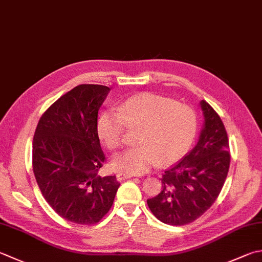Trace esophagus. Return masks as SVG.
<instances>
[{
    "mask_svg": "<svg viewBox=\"0 0 262 262\" xmlns=\"http://www.w3.org/2000/svg\"><path fill=\"white\" fill-rule=\"evenodd\" d=\"M133 175H130V173H126V172H118L117 173V179L119 182H122L125 181V179H128V178H132Z\"/></svg>",
    "mask_w": 262,
    "mask_h": 262,
    "instance_id": "esophagus-1",
    "label": "esophagus"
}]
</instances>
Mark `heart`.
Returning <instances> with one entry per match:
<instances>
[{
  "label": "heart",
  "mask_w": 262,
  "mask_h": 262,
  "mask_svg": "<svg viewBox=\"0 0 262 262\" xmlns=\"http://www.w3.org/2000/svg\"><path fill=\"white\" fill-rule=\"evenodd\" d=\"M116 110H105L97 119V134L115 150L124 141L125 127H142L140 146L117 155L112 166L118 171L140 175L161 163L172 165L186 155L198 132V117L191 106L169 97L142 93L125 100Z\"/></svg>",
  "instance_id": "obj_1"
}]
</instances>
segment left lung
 Returning a JSON list of instances; mask_svg holds the SVG:
<instances>
[{"mask_svg": "<svg viewBox=\"0 0 262 262\" xmlns=\"http://www.w3.org/2000/svg\"><path fill=\"white\" fill-rule=\"evenodd\" d=\"M204 122L198 144L177 165L165 171L162 191L147 200L163 224L182 226L201 217L216 201L226 181L230 155L226 129L206 101L200 102Z\"/></svg>", "mask_w": 262, "mask_h": 262, "instance_id": "8db88e82", "label": "left lung"}]
</instances>
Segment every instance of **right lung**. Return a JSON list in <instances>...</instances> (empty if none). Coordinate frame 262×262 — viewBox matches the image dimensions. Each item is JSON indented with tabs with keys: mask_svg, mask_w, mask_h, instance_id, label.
<instances>
[{
	"mask_svg": "<svg viewBox=\"0 0 262 262\" xmlns=\"http://www.w3.org/2000/svg\"><path fill=\"white\" fill-rule=\"evenodd\" d=\"M110 89L78 85L56 100L36 127L33 170L51 208L75 224L99 223L112 207L120 184L97 171L104 153L97 134V114Z\"/></svg>",
	"mask_w": 262,
	"mask_h": 262,
	"instance_id": "add662e5",
	"label": "right lung"
}]
</instances>
